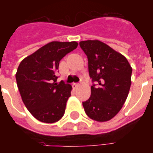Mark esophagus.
Segmentation results:
<instances>
[{
	"instance_id": "1",
	"label": "esophagus",
	"mask_w": 153,
	"mask_h": 153,
	"mask_svg": "<svg viewBox=\"0 0 153 153\" xmlns=\"http://www.w3.org/2000/svg\"><path fill=\"white\" fill-rule=\"evenodd\" d=\"M72 86H73L74 88H77L79 86V83H74L73 84H72Z\"/></svg>"
}]
</instances>
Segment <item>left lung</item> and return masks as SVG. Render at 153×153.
<instances>
[{
    "label": "left lung",
    "mask_w": 153,
    "mask_h": 153,
    "mask_svg": "<svg viewBox=\"0 0 153 153\" xmlns=\"http://www.w3.org/2000/svg\"><path fill=\"white\" fill-rule=\"evenodd\" d=\"M79 46L88 57L93 83L83 108L89 118L107 121L120 111L128 97L132 68L123 55L100 41H83Z\"/></svg>",
    "instance_id": "8db88e82"
}]
</instances>
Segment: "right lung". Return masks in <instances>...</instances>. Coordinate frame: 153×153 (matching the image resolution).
I'll return each instance as SVG.
<instances>
[{
    "label": "right lung",
    "instance_id": "right-lung-1",
    "mask_svg": "<svg viewBox=\"0 0 153 153\" xmlns=\"http://www.w3.org/2000/svg\"><path fill=\"white\" fill-rule=\"evenodd\" d=\"M76 42H51L22 60L15 75L22 100L39 121L54 123L62 118L72 87L56 83L60 60L74 50Z\"/></svg>",
    "mask_w": 153,
    "mask_h": 153
}]
</instances>
